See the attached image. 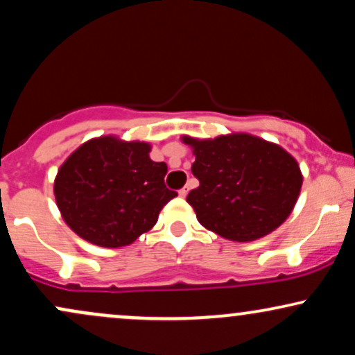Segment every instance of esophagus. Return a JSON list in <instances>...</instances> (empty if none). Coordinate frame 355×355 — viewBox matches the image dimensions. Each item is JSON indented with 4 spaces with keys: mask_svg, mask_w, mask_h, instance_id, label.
<instances>
[{
    "mask_svg": "<svg viewBox=\"0 0 355 355\" xmlns=\"http://www.w3.org/2000/svg\"><path fill=\"white\" fill-rule=\"evenodd\" d=\"M189 191H190V187L185 185V187H183V189H180V191H178V193H180V197H187V195H189Z\"/></svg>",
    "mask_w": 355,
    "mask_h": 355,
    "instance_id": "34e87169",
    "label": "esophagus"
}]
</instances>
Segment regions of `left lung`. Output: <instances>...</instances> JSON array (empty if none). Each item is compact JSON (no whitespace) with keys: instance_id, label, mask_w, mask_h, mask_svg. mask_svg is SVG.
I'll list each match as a JSON object with an SVG mask.
<instances>
[{"instance_id":"obj_1","label":"left lung","mask_w":355,"mask_h":355,"mask_svg":"<svg viewBox=\"0 0 355 355\" xmlns=\"http://www.w3.org/2000/svg\"><path fill=\"white\" fill-rule=\"evenodd\" d=\"M183 141L193 148L191 173L200 182L187 202L205 229L250 242L291 215L302 175L280 146L245 133L202 141L185 137Z\"/></svg>"}]
</instances>
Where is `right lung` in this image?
<instances>
[{
    "instance_id": "add662e5",
    "label": "right lung",
    "mask_w": 355,
    "mask_h": 355,
    "mask_svg": "<svg viewBox=\"0 0 355 355\" xmlns=\"http://www.w3.org/2000/svg\"><path fill=\"white\" fill-rule=\"evenodd\" d=\"M150 145L101 137L61 165L55 197L64 222L100 247H123L148 232L177 197L165 185L166 164L150 160Z\"/></svg>"
}]
</instances>
